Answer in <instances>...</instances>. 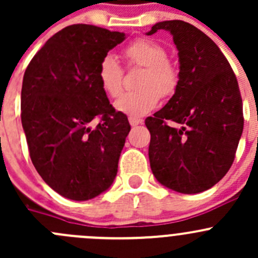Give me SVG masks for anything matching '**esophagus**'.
<instances>
[{
	"label": "esophagus",
	"instance_id": "obj_1",
	"mask_svg": "<svg viewBox=\"0 0 258 258\" xmlns=\"http://www.w3.org/2000/svg\"><path fill=\"white\" fill-rule=\"evenodd\" d=\"M128 121L131 126H137V124H141L144 122L142 118H139V117H128Z\"/></svg>",
	"mask_w": 258,
	"mask_h": 258
}]
</instances>
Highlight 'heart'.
I'll use <instances>...</instances> for the list:
<instances>
[{
  "mask_svg": "<svg viewBox=\"0 0 258 258\" xmlns=\"http://www.w3.org/2000/svg\"><path fill=\"white\" fill-rule=\"evenodd\" d=\"M124 57L130 66L144 67L137 91L124 93L114 102L119 112L131 117H141L157 107L161 96L167 97L176 91L178 71L167 59V51L158 42L139 38L124 48ZM98 81L101 87L111 97H117L123 90V70L112 54L103 57L98 64Z\"/></svg>",
  "mask_w": 258,
  "mask_h": 258,
  "instance_id": "heart-1",
  "label": "heart"
}]
</instances>
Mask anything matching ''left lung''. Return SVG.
I'll return each mask as SVG.
<instances>
[{
	"instance_id": "left-lung-1",
	"label": "left lung",
	"mask_w": 258,
	"mask_h": 258,
	"mask_svg": "<svg viewBox=\"0 0 258 258\" xmlns=\"http://www.w3.org/2000/svg\"><path fill=\"white\" fill-rule=\"evenodd\" d=\"M165 30L178 49L175 95L147 117L151 170L163 186L200 194L228 172L243 131L237 79L225 54L201 30L184 21H163L147 35ZM167 120L181 124L171 127Z\"/></svg>"
}]
</instances>
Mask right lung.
<instances>
[{
    "label": "right lung",
    "instance_id": "right-lung-1",
    "mask_svg": "<svg viewBox=\"0 0 258 258\" xmlns=\"http://www.w3.org/2000/svg\"><path fill=\"white\" fill-rule=\"evenodd\" d=\"M123 32L71 25L33 56L21 91V121L30 157L53 191L87 201L112 184L131 126L110 105L98 64ZM98 116L100 123L92 127Z\"/></svg>",
    "mask_w": 258,
    "mask_h": 258
}]
</instances>
